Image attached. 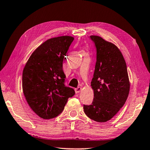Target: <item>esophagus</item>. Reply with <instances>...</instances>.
<instances>
[{
	"label": "esophagus",
	"instance_id": "34e87169",
	"mask_svg": "<svg viewBox=\"0 0 150 150\" xmlns=\"http://www.w3.org/2000/svg\"><path fill=\"white\" fill-rule=\"evenodd\" d=\"M81 89H82V88H81V87H77V88H76L75 89V93H79L80 91H81Z\"/></svg>",
	"mask_w": 150,
	"mask_h": 150
}]
</instances>
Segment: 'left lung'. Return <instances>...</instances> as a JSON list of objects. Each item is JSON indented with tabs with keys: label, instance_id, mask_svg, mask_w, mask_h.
Returning a JSON list of instances; mask_svg holds the SVG:
<instances>
[{
	"label": "left lung",
	"instance_id": "1",
	"mask_svg": "<svg viewBox=\"0 0 150 150\" xmlns=\"http://www.w3.org/2000/svg\"><path fill=\"white\" fill-rule=\"evenodd\" d=\"M96 49V61L91 86L94 98L90 105H83L88 118L105 122L124 106L130 91L125 60L115 44L98 35H91Z\"/></svg>",
	"mask_w": 150,
	"mask_h": 150
}]
</instances>
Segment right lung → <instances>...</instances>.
Wrapping results in <instances>:
<instances>
[{
    "label": "right lung",
    "instance_id": "right-lung-1",
    "mask_svg": "<svg viewBox=\"0 0 150 150\" xmlns=\"http://www.w3.org/2000/svg\"><path fill=\"white\" fill-rule=\"evenodd\" d=\"M74 38L60 36L47 40L35 50L22 73V89L32 110L44 119L59 115L67 99L75 95L65 85L63 61Z\"/></svg>",
    "mask_w": 150,
    "mask_h": 150
}]
</instances>
